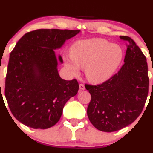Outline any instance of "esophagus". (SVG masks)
<instances>
[{"label":"esophagus","instance_id":"1","mask_svg":"<svg viewBox=\"0 0 153 153\" xmlns=\"http://www.w3.org/2000/svg\"><path fill=\"white\" fill-rule=\"evenodd\" d=\"M79 88H80V90H81V91H84L85 90V85L83 83H80V85H79Z\"/></svg>","mask_w":153,"mask_h":153}]
</instances>
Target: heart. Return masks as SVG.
I'll list each match as a JSON object with an SVG mask.
<instances>
[{
	"mask_svg": "<svg viewBox=\"0 0 153 153\" xmlns=\"http://www.w3.org/2000/svg\"><path fill=\"white\" fill-rule=\"evenodd\" d=\"M72 59L66 60V65L74 74L79 66L86 68V75L91 82L100 83L109 79L116 71L123 58V49L100 38L79 40L71 50Z\"/></svg>",
	"mask_w": 153,
	"mask_h": 153,
	"instance_id": "1",
	"label": "heart"
}]
</instances>
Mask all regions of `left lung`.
Listing matches in <instances>:
<instances>
[{"mask_svg": "<svg viewBox=\"0 0 153 153\" xmlns=\"http://www.w3.org/2000/svg\"><path fill=\"white\" fill-rule=\"evenodd\" d=\"M120 38L128 47L120 71L102 83L85 84L91 95L88 117L96 129L103 132L117 131L133 123L143 111L148 95L146 58L131 38Z\"/></svg>", "mask_w": 153, "mask_h": 153, "instance_id": "left-lung-1", "label": "left lung"}]
</instances>
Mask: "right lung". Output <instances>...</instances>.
Returning <instances> with one entry per match:
<instances>
[{
  "instance_id": "right-lung-1",
  "label": "right lung",
  "mask_w": 153,
  "mask_h": 153,
  "mask_svg": "<svg viewBox=\"0 0 153 153\" xmlns=\"http://www.w3.org/2000/svg\"><path fill=\"white\" fill-rule=\"evenodd\" d=\"M78 30L38 29L27 33L10 54L5 96L13 116L34 129L56 124L68 100L78 93L76 79L65 80L58 74L53 49L59 48ZM59 61L62 62L60 56Z\"/></svg>"
}]
</instances>
